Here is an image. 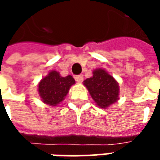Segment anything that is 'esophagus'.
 I'll return each instance as SVG.
<instances>
[{
  "label": "esophagus",
  "mask_w": 160,
  "mask_h": 160,
  "mask_svg": "<svg viewBox=\"0 0 160 160\" xmlns=\"http://www.w3.org/2000/svg\"><path fill=\"white\" fill-rule=\"evenodd\" d=\"M75 79H76V81H77L78 83H81L83 81V77L82 75H79V76H77V77H75Z\"/></svg>",
  "instance_id": "esophagus-1"
}]
</instances>
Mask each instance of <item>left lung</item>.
Listing matches in <instances>:
<instances>
[{"mask_svg":"<svg viewBox=\"0 0 160 160\" xmlns=\"http://www.w3.org/2000/svg\"><path fill=\"white\" fill-rule=\"evenodd\" d=\"M90 95L101 108H108L119 99V84L103 68L92 71V77L83 81Z\"/></svg>","mask_w":160,"mask_h":160,"instance_id":"1","label":"left lung"}]
</instances>
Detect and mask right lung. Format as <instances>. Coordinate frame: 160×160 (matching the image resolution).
Masks as SVG:
<instances>
[{
    "instance_id": "obj_1",
    "label": "right lung",
    "mask_w": 160,
    "mask_h": 160,
    "mask_svg": "<svg viewBox=\"0 0 160 160\" xmlns=\"http://www.w3.org/2000/svg\"><path fill=\"white\" fill-rule=\"evenodd\" d=\"M76 83L72 76L61 77L59 72L52 70L38 83L41 101L49 106L56 107L64 101L70 87Z\"/></svg>"
}]
</instances>
